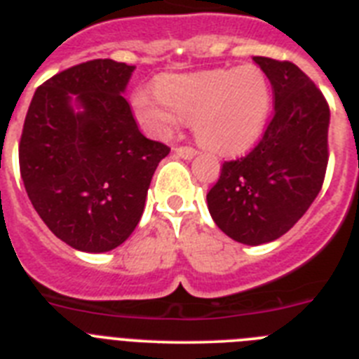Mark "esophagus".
Masks as SVG:
<instances>
[{
  "label": "esophagus",
  "instance_id": "1",
  "mask_svg": "<svg viewBox=\"0 0 359 359\" xmlns=\"http://www.w3.org/2000/svg\"><path fill=\"white\" fill-rule=\"evenodd\" d=\"M174 152H176L177 156L183 158V160H192V158L198 154L194 147H189V145H180V147H174Z\"/></svg>",
  "mask_w": 359,
  "mask_h": 359
}]
</instances>
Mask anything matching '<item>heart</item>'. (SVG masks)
<instances>
[{
  "mask_svg": "<svg viewBox=\"0 0 359 359\" xmlns=\"http://www.w3.org/2000/svg\"><path fill=\"white\" fill-rule=\"evenodd\" d=\"M133 113L154 136H169L194 122L203 147L217 154H241L261 140L271 109V86L255 65L167 75L156 91L140 88L131 97Z\"/></svg>",
  "mask_w": 359,
  "mask_h": 359,
  "instance_id": "obj_1",
  "label": "heart"
}]
</instances>
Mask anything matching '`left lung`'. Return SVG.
<instances>
[{"mask_svg": "<svg viewBox=\"0 0 359 359\" xmlns=\"http://www.w3.org/2000/svg\"><path fill=\"white\" fill-rule=\"evenodd\" d=\"M273 88V118L259 144L224 161L208 190L212 219L237 243H271L294 226L315 201L329 161V104L290 61L253 57Z\"/></svg>", "mask_w": 359, "mask_h": 359, "instance_id": "left-lung-1", "label": "left lung"}]
</instances>
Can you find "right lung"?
Masks as SVG:
<instances>
[{
  "label": "right lung",
  "mask_w": 359,
  "mask_h": 359,
  "mask_svg": "<svg viewBox=\"0 0 359 359\" xmlns=\"http://www.w3.org/2000/svg\"><path fill=\"white\" fill-rule=\"evenodd\" d=\"M133 72L113 59L72 66L37 88L25 118L19 170L28 198L81 252H109L131 236L170 151L142 135L122 97Z\"/></svg>",
  "instance_id": "obj_1"
}]
</instances>
